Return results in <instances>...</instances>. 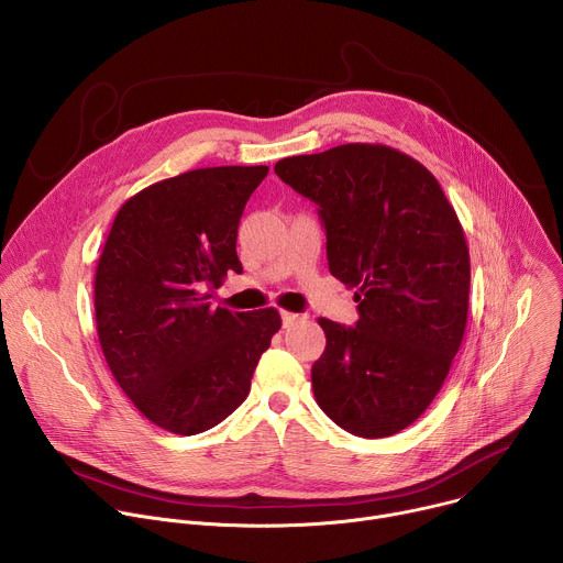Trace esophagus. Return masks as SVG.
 Wrapping results in <instances>:
<instances>
[{
  "instance_id": "esophagus-1",
  "label": "esophagus",
  "mask_w": 563,
  "mask_h": 563,
  "mask_svg": "<svg viewBox=\"0 0 563 563\" xmlns=\"http://www.w3.org/2000/svg\"><path fill=\"white\" fill-rule=\"evenodd\" d=\"M280 318H283V325H285V328H291L294 323H298V320H300L302 316H300V313H294V311H285V309H283V311H280Z\"/></svg>"
}]
</instances>
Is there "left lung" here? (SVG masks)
I'll return each mask as SVG.
<instances>
[{"label":"left lung","mask_w":563,"mask_h":563,"mask_svg":"<svg viewBox=\"0 0 563 563\" xmlns=\"http://www.w3.org/2000/svg\"><path fill=\"white\" fill-rule=\"evenodd\" d=\"M313 200L334 278L356 287V328L318 318L328 345L311 365L316 404L365 439L412 426L456 356L470 298V252L454 207L419 159L352 142L274 167Z\"/></svg>","instance_id":"obj_1"}]
</instances>
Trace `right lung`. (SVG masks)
<instances>
[{
    "instance_id": "obj_1",
    "label": "right lung",
    "mask_w": 563,
    "mask_h": 563,
    "mask_svg": "<svg viewBox=\"0 0 563 563\" xmlns=\"http://www.w3.org/2000/svg\"><path fill=\"white\" fill-rule=\"evenodd\" d=\"M269 167H207L159 180L118 211L93 302L107 365L153 426L200 434L250 394L280 330L274 307L211 309V289L243 272L238 222Z\"/></svg>"
}]
</instances>
